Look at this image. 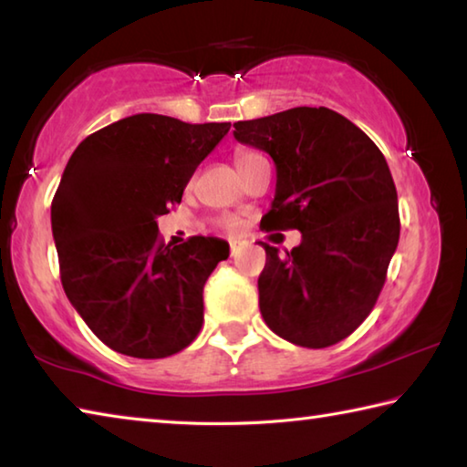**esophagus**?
I'll return each mask as SVG.
<instances>
[{
  "mask_svg": "<svg viewBox=\"0 0 467 467\" xmlns=\"http://www.w3.org/2000/svg\"><path fill=\"white\" fill-rule=\"evenodd\" d=\"M241 247H243L241 241H231V255H236V253L241 251Z\"/></svg>",
  "mask_w": 467,
  "mask_h": 467,
  "instance_id": "34e87169",
  "label": "esophagus"
}]
</instances>
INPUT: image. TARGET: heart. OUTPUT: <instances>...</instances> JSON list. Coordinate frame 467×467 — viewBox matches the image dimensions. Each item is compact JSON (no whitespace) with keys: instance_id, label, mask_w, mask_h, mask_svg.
<instances>
[{"instance_id":"obj_1","label":"heart","mask_w":467,"mask_h":467,"mask_svg":"<svg viewBox=\"0 0 467 467\" xmlns=\"http://www.w3.org/2000/svg\"><path fill=\"white\" fill-rule=\"evenodd\" d=\"M257 158H264L262 154H257V152H251V150H241V152H236V156H234V162H236V169H244V167H249V164L253 162V161H257ZM220 226L224 228V231H228V233H234V231H239V220H233V218H226V220H223V223H220Z\"/></svg>"}]
</instances>
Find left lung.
<instances>
[{
  "label": "left lung",
  "mask_w": 467,
  "mask_h": 467,
  "mask_svg": "<svg viewBox=\"0 0 467 467\" xmlns=\"http://www.w3.org/2000/svg\"><path fill=\"white\" fill-rule=\"evenodd\" d=\"M234 138L275 164V195L262 226L303 234L286 255L259 243L264 321L303 348L342 342L373 311L400 241L398 192L385 156L365 131L326 107L239 121Z\"/></svg>",
  "instance_id": "8db88e82"
}]
</instances>
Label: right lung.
Masks as SVG:
<instances>
[{
	"instance_id": "1",
	"label": "right lung",
	"mask_w": 467,
	"mask_h": 467,
	"mask_svg": "<svg viewBox=\"0 0 467 467\" xmlns=\"http://www.w3.org/2000/svg\"><path fill=\"white\" fill-rule=\"evenodd\" d=\"M231 123H185L140 113L94 131L74 150L51 203L63 290L110 350L164 358L193 342L203 284L228 243H164L156 218L183 189Z\"/></svg>"
}]
</instances>
